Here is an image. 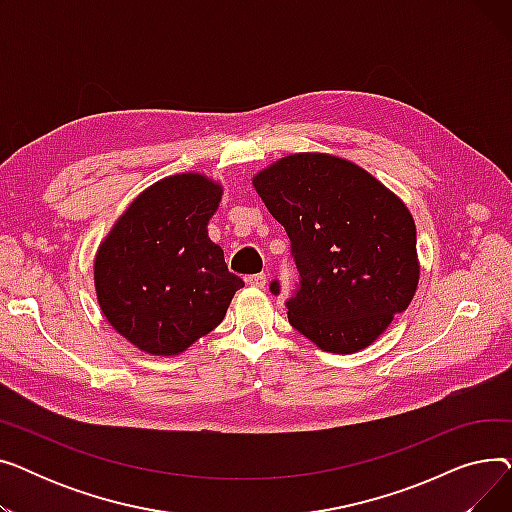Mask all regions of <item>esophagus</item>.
I'll use <instances>...</instances> for the list:
<instances>
[{"label": "esophagus", "mask_w": 512, "mask_h": 512, "mask_svg": "<svg viewBox=\"0 0 512 512\" xmlns=\"http://www.w3.org/2000/svg\"><path fill=\"white\" fill-rule=\"evenodd\" d=\"M247 282L255 288H265L267 286V276L265 274H255V276H249Z\"/></svg>", "instance_id": "esophagus-1"}]
</instances>
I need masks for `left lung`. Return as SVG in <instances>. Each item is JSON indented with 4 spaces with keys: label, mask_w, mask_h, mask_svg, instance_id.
<instances>
[{
    "label": "left lung",
    "mask_w": 512,
    "mask_h": 512,
    "mask_svg": "<svg viewBox=\"0 0 512 512\" xmlns=\"http://www.w3.org/2000/svg\"><path fill=\"white\" fill-rule=\"evenodd\" d=\"M253 188L288 232L301 274L286 303L290 326L326 353L373 344L419 286L405 201L355 161L317 151L276 159L253 176Z\"/></svg>",
    "instance_id": "left-lung-1"
}]
</instances>
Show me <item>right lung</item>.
Listing matches in <instances>:
<instances>
[{
    "mask_svg": "<svg viewBox=\"0 0 512 512\" xmlns=\"http://www.w3.org/2000/svg\"><path fill=\"white\" fill-rule=\"evenodd\" d=\"M224 186L182 172L147 186L101 240L93 261L103 317L153 357H176L222 324L234 292L224 251L209 238Z\"/></svg>",
    "mask_w": 512,
    "mask_h": 512,
    "instance_id": "1",
    "label": "right lung"
}]
</instances>
